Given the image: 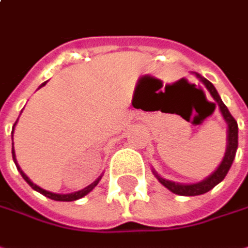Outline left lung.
<instances>
[{
    "label": "left lung",
    "instance_id": "8db88e82",
    "mask_svg": "<svg viewBox=\"0 0 248 248\" xmlns=\"http://www.w3.org/2000/svg\"><path fill=\"white\" fill-rule=\"evenodd\" d=\"M195 75H197V77L205 84V87L208 89V92L211 93V96L214 97V100L217 102V105H218V108H220V110H221V113H223L224 119H225V122L228 124V143H227L225 156H224L223 162L220 164V167L217 168V171L214 173H211L207 179H204V181H201V182H198V184L184 185V184H178V182H172V181L164 179V178H161L159 175L155 173V175L158 176L159 182H161L164 186H167L171 192L178 194V195H186V197L205 194V192H208L210 189H213L217 184H220L224 178H225L227 172L230 171L231 165H232V161H234L235 152H237V146H238V124L235 122V119H234V118L231 116V113L228 112L227 106L223 103V100H221L218 92L216 90V87L213 86V83L208 81L205 77H202V76L198 75V73H195ZM214 106H216V103H214Z\"/></svg>",
    "mask_w": 248,
    "mask_h": 248
}]
</instances>
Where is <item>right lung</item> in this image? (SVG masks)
<instances>
[{
    "label": "right lung",
    "instance_id": "right-lung-1",
    "mask_svg": "<svg viewBox=\"0 0 248 248\" xmlns=\"http://www.w3.org/2000/svg\"><path fill=\"white\" fill-rule=\"evenodd\" d=\"M46 83H43L41 86H44ZM17 124V122H16ZM16 124H14V127H16ZM14 127H13V132H14ZM13 159H14V162L17 164V161H16V154H14V146H13ZM17 170L20 171V173L23 175V178H24L25 181L28 182V185L32 188V189H35V191H38L40 194H43L44 197H47V198H50V200H54V201H76V200H78V198H81V197H84V195H87L97 184H99V181H100V178H97L93 184H90L89 186H86L84 189H81V191H77V192H72V194H54V192H48V191H46V189H43V188H40V186H37L34 182H31L30 181V178L25 175L21 170H20V167L17 165Z\"/></svg>",
    "mask_w": 248,
    "mask_h": 248
}]
</instances>
